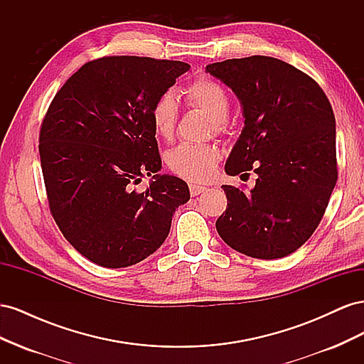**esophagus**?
Listing matches in <instances>:
<instances>
[{
  "label": "esophagus",
  "mask_w": 364,
  "mask_h": 364,
  "mask_svg": "<svg viewBox=\"0 0 364 364\" xmlns=\"http://www.w3.org/2000/svg\"><path fill=\"white\" fill-rule=\"evenodd\" d=\"M206 190H208V188H206V186H203V185H196V183H191V185H190V193H191L193 197L205 193Z\"/></svg>",
  "instance_id": "34e87169"
}]
</instances>
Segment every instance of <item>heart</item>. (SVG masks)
<instances>
[{"mask_svg": "<svg viewBox=\"0 0 364 364\" xmlns=\"http://www.w3.org/2000/svg\"><path fill=\"white\" fill-rule=\"evenodd\" d=\"M188 106L199 109L218 129L228 121L230 114V100L226 91L217 82L197 79L183 91ZM179 106L171 92L161 94L150 107V121L155 134L170 141L178 124ZM220 161V150L215 146L179 144L167 153L170 170L181 178L191 182H206L213 178Z\"/></svg>", "mask_w": 364, "mask_h": 364, "instance_id": "obj_1", "label": "heart"}]
</instances>
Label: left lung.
I'll list each match as a JSON object with an SVG mask.
<instances>
[{
    "label": "left lung",
    "instance_id": "8db88e82",
    "mask_svg": "<svg viewBox=\"0 0 364 364\" xmlns=\"http://www.w3.org/2000/svg\"><path fill=\"white\" fill-rule=\"evenodd\" d=\"M206 73L243 106L245 127L225 171L258 176L249 193L222 185L228 208L217 232L247 257H287L313 235L336 186L333 107L310 75L274 58L228 59Z\"/></svg>",
    "mask_w": 364,
    "mask_h": 364
}]
</instances>
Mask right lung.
I'll return each mask as SVG.
<instances>
[{
    "label": "right lung",
    "instance_id": "obj_1",
    "mask_svg": "<svg viewBox=\"0 0 364 364\" xmlns=\"http://www.w3.org/2000/svg\"><path fill=\"white\" fill-rule=\"evenodd\" d=\"M190 70L179 60L111 56L85 63L54 95L39 135L50 211L63 237L107 269L134 266L167 238L182 179L159 174L150 107ZM147 173L149 188L134 185Z\"/></svg>",
    "mask_w": 364,
    "mask_h": 364
}]
</instances>
